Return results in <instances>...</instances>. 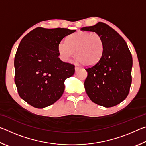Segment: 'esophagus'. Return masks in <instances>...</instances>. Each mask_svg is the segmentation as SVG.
<instances>
[{
	"label": "esophagus",
	"mask_w": 146,
	"mask_h": 146,
	"mask_svg": "<svg viewBox=\"0 0 146 146\" xmlns=\"http://www.w3.org/2000/svg\"><path fill=\"white\" fill-rule=\"evenodd\" d=\"M80 68H79V67H78V66H75V71H76V72H77V71L79 70H80Z\"/></svg>",
	"instance_id": "1"
}]
</instances>
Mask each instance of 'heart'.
I'll return each mask as SVG.
<instances>
[{
  "label": "heart",
  "mask_w": 146,
  "mask_h": 146,
  "mask_svg": "<svg viewBox=\"0 0 146 146\" xmlns=\"http://www.w3.org/2000/svg\"><path fill=\"white\" fill-rule=\"evenodd\" d=\"M59 58L69 62L75 56L76 62L86 66H93L102 57L104 42L102 36L97 33L80 31L69 35L67 40L60 41L57 46Z\"/></svg>",
  "instance_id": "b5f03b06"
}]
</instances>
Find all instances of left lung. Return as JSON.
<instances>
[{"label": "left lung", "mask_w": 146, "mask_h": 146, "mask_svg": "<svg viewBox=\"0 0 146 146\" xmlns=\"http://www.w3.org/2000/svg\"><path fill=\"white\" fill-rule=\"evenodd\" d=\"M81 30L98 33L104 42L100 61L86 69V92L98 105L105 108L117 105L127 97L131 84L133 59L127 44L114 29L101 22Z\"/></svg>", "instance_id": "left-lung-1"}]
</instances>
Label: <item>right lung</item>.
I'll use <instances>...</instances> for the list:
<instances>
[{"label":"right lung","mask_w":146,"mask_h":146,"mask_svg":"<svg viewBox=\"0 0 146 146\" xmlns=\"http://www.w3.org/2000/svg\"><path fill=\"white\" fill-rule=\"evenodd\" d=\"M75 31L38 27L22 39L14 60L15 82L19 96L29 105L44 108L62 97L64 81L75 73V66L58 58L57 46Z\"/></svg>","instance_id":"right-lung-1"}]
</instances>
